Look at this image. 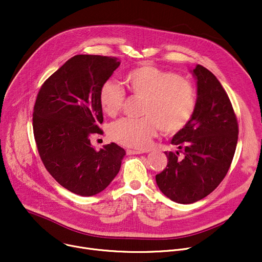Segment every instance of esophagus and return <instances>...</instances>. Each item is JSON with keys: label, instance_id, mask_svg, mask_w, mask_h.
Instances as JSON below:
<instances>
[{"label": "esophagus", "instance_id": "34e87169", "mask_svg": "<svg viewBox=\"0 0 262 262\" xmlns=\"http://www.w3.org/2000/svg\"><path fill=\"white\" fill-rule=\"evenodd\" d=\"M126 153L128 155H139V154H143L144 150H141V149H127Z\"/></svg>", "mask_w": 262, "mask_h": 262}]
</instances>
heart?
Returning <instances> with one entry per match:
<instances>
[{
    "mask_svg": "<svg viewBox=\"0 0 262 262\" xmlns=\"http://www.w3.org/2000/svg\"><path fill=\"white\" fill-rule=\"evenodd\" d=\"M124 81L134 96L142 98L141 119L123 118L110 124L112 140L129 147L143 148L158 128L166 134L182 130L193 117L196 94L191 82L160 68L144 64L129 71ZM99 101L103 112L116 116L125 102V92L114 80L101 86Z\"/></svg>",
    "mask_w": 262,
    "mask_h": 262,
    "instance_id": "obj_1",
    "label": "heart"
}]
</instances>
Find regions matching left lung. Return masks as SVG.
Instances as JSON below:
<instances>
[{
  "label": "left lung",
  "mask_w": 262,
  "mask_h": 262,
  "mask_svg": "<svg viewBox=\"0 0 262 262\" xmlns=\"http://www.w3.org/2000/svg\"><path fill=\"white\" fill-rule=\"evenodd\" d=\"M198 98L192 119L171 140L174 152H164L167 168L156 175L162 193L180 204L198 202L223 181L238 142V121L221 82L205 67L191 71Z\"/></svg>",
  "instance_id": "left-lung-1"
}]
</instances>
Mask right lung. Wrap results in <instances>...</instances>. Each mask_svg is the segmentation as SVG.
<instances>
[{"mask_svg": "<svg viewBox=\"0 0 262 262\" xmlns=\"http://www.w3.org/2000/svg\"><path fill=\"white\" fill-rule=\"evenodd\" d=\"M120 66L116 57L75 55L41 86L33 113L38 152L59 185L81 196L100 193L120 171L125 150L116 143L96 150L100 134L101 86Z\"/></svg>", "mask_w": 262, "mask_h": 262, "instance_id": "right-lung-1", "label": "right lung"}]
</instances>
